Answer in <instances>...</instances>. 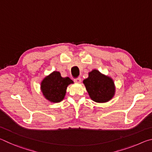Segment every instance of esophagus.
<instances>
[{
  "instance_id": "obj_1",
  "label": "esophagus",
  "mask_w": 152,
  "mask_h": 152,
  "mask_svg": "<svg viewBox=\"0 0 152 152\" xmlns=\"http://www.w3.org/2000/svg\"><path fill=\"white\" fill-rule=\"evenodd\" d=\"M74 82H76V83H80L81 82V78H78L74 80Z\"/></svg>"
}]
</instances>
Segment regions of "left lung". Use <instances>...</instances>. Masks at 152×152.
<instances>
[{"label":"left lung","instance_id":"1","mask_svg":"<svg viewBox=\"0 0 152 152\" xmlns=\"http://www.w3.org/2000/svg\"><path fill=\"white\" fill-rule=\"evenodd\" d=\"M83 83L92 101L104 103L111 100L115 94L116 87L111 77L102 74L96 69L88 73Z\"/></svg>","mask_w":152,"mask_h":152}]
</instances>
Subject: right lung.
Masks as SVG:
<instances>
[{
  "label": "right lung",
  "mask_w": 152,
  "mask_h": 152,
  "mask_svg": "<svg viewBox=\"0 0 152 152\" xmlns=\"http://www.w3.org/2000/svg\"><path fill=\"white\" fill-rule=\"evenodd\" d=\"M73 83L74 82L70 78H63L60 72L53 71L42 80L40 89L45 99L51 102L57 103L63 101L66 96L67 87Z\"/></svg>",
  "instance_id": "1"
}]
</instances>
